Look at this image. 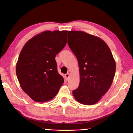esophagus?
Returning <instances> with one entry per match:
<instances>
[{"instance_id":"34e87169","label":"esophagus","mask_w":133,"mask_h":133,"mask_svg":"<svg viewBox=\"0 0 133 133\" xmlns=\"http://www.w3.org/2000/svg\"><path fill=\"white\" fill-rule=\"evenodd\" d=\"M65 78L66 80L68 79L69 77V73H67L66 74H65Z\"/></svg>"}]
</instances>
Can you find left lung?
Segmentation results:
<instances>
[{"instance_id": "left-lung-1", "label": "left lung", "mask_w": 133, "mask_h": 133, "mask_svg": "<svg viewBox=\"0 0 133 133\" xmlns=\"http://www.w3.org/2000/svg\"><path fill=\"white\" fill-rule=\"evenodd\" d=\"M68 44L76 56L79 66L80 83L73 90L76 101L93 105L111 87L116 63L105 42L82 31H68Z\"/></svg>"}]
</instances>
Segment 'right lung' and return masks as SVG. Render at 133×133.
Here are the masks:
<instances>
[{
  "label": "right lung",
  "mask_w": 133,
  "mask_h": 133,
  "mask_svg": "<svg viewBox=\"0 0 133 133\" xmlns=\"http://www.w3.org/2000/svg\"><path fill=\"white\" fill-rule=\"evenodd\" d=\"M67 31H46L29 40L20 52L16 75L22 89L38 102L56 96L64 83L55 57L65 46Z\"/></svg>",
  "instance_id": "right-lung-1"
}]
</instances>
